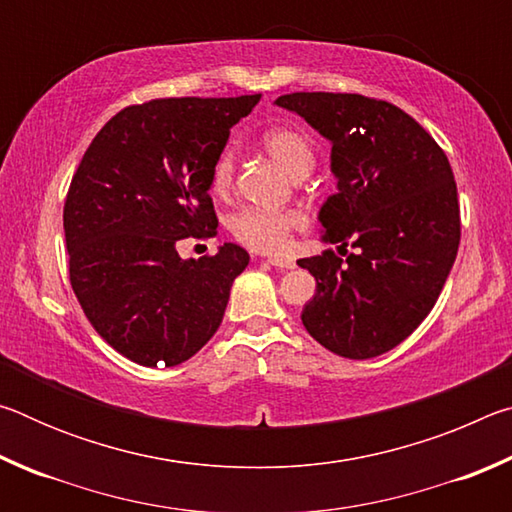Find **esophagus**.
Listing matches in <instances>:
<instances>
[{"label": "esophagus", "mask_w": 512, "mask_h": 512, "mask_svg": "<svg viewBox=\"0 0 512 512\" xmlns=\"http://www.w3.org/2000/svg\"><path fill=\"white\" fill-rule=\"evenodd\" d=\"M268 264L275 266V268H293L296 266V262L289 257H268Z\"/></svg>", "instance_id": "34e87169"}]
</instances>
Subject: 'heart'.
Masks as SVG:
<instances>
[{"label": "heart", "mask_w": 512, "mask_h": 512, "mask_svg": "<svg viewBox=\"0 0 512 512\" xmlns=\"http://www.w3.org/2000/svg\"><path fill=\"white\" fill-rule=\"evenodd\" d=\"M264 146L291 176L314 167V149L309 140L291 128H271L264 135ZM235 178V149L225 146L216 155L210 173V183L216 194H225ZM300 225V216L287 210H268V207H244L230 221V230L241 244L259 253H280L287 248L289 235Z\"/></svg>", "instance_id": "b5f03b06"}]
</instances>
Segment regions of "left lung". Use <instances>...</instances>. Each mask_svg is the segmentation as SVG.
Instances as JSON below:
<instances>
[{
  "label": "left lung",
  "mask_w": 512,
  "mask_h": 512,
  "mask_svg": "<svg viewBox=\"0 0 512 512\" xmlns=\"http://www.w3.org/2000/svg\"><path fill=\"white\" fill-rule=\"evenodd\" d=\"M332 144L336 194L318 221L325 250L298 259L316 277L302 325L345 359L379 357L436 305L461 241V210L445 151L393 103L334 92L275 99Z\"/></svg>",
  "instance_id": "1"
}]
</instances>
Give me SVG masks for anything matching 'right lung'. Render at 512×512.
I'll use <instances>...</instances> for the list:
<instances>
[{
	"label": "right lung",
	"mask_w": 512,
	"mask_h": 512,
	"mask_svg": "<svg viewBox=\"0 0 512 512\" xmlns=\"http://www.w3.org/2000/svg\"><path fill=\"white\" fill-rule=\"evenodd\" d=\"M262 94L153 99L117 112L69 185V282L97 334L140 366H178L219 329L248 266L237 244L183 259L185 237H214L210 173L230 128Z\"/></svg>",
	"instance_id": "right-lung-1"
}]
</instances>
